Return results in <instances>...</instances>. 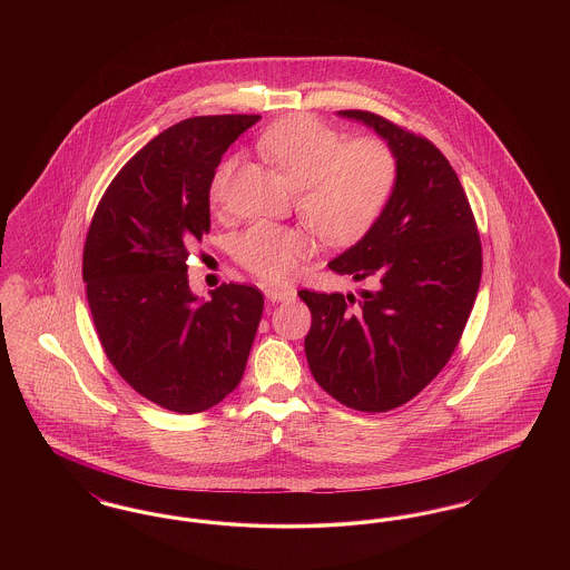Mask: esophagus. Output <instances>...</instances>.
<instances>
[{
	"mask_svg": "<svg viewBox=\"0 0 570 570\" xmlns=\"http://www.w3.org/2000/svg\"><path fill=\"white\" fill-rule=\"evenodd\" d=\"M265 295H267V298H269L272 303H279V301H291V298H295V291H293V288H267Z\"/></svg>",
	"mask_w": 570,
	"mask_h": 570,
	"instance_id": "obj_1",
	"label": "esophagus"
}]
</instances>
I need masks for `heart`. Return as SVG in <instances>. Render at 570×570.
Masks as SVG:
<instances>
[{
	"label": "heart",
	"instance_id": "b5f03b06",
	"mask_svg": "<svg viewBox=\"0 0 570 570\" xmlns=\"http://www.w3.org/2000/svg\"><path fill=\"white\" fill-rule=\"evenodd\" d=\"M258 149L298 188V214L333 247L361 242L379 224L397 184V160L384 140L346 142L309 115L273 124ZM235 163L226 158L214 173L209 194L216 205L226 196ZM314 249V237L298 226L256 222L237 239L235 258L267 282H286Z\"/></svg>",
	"mask_w": 570,
	"mask_h": 570
}]
</instances>
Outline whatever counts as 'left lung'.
Wrapping results in <instances>:
<instances>
[{
  "instance_id": "obj_1",
  "label": "left lung",
  "mask_w": 570,
  "mask_h": 570,
  "mask_svg": "<svg viewBox=\"0 0 570 570\" xmlns=\"http://www.w3.org/2000/svg\"><path fill=\"white\" fill-rule=\"evenodd\" d=\"M386 140L397 184L379 224L328 263L372 282L361 298L298 291L312 312V376L344 406L386 412L419 395L460 344L483 252L458 173L432 140L370 110H340Z\"/></svg>"
}]
</instances>
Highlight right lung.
Segmentation results:
<instances>
[{"mask_svg":"<svg viewBox=\"0 0 570 570\" xmlns=\"http://www.w3.org/2000/svg\"><path fill=\"white\" fill-rule=\"evenodd\" d=\"M261 115L184 119L149 140L110 181L82 249L100 344L136 393L194 414L237 389L263 316L256 286H188V256L209 233V188L224 151Z\"/></svg>","mask_w":570,"mask_h":570,"instance_id":"obj_1","label":"right lung"}]
</instances>
